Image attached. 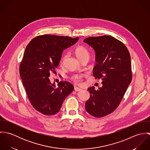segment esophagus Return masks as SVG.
<instances>
[{"label":"esophagus","instance_id":"1","mask_svg":"<svg viewBox=\"0 0 150 150\" xmlns=\"http://www.w3.org/2000/svg\"><path fill=\"white\" fill-rule=\"evenodd\" d=\"M74 89L75 91H77V92H79V91H81V89L80 88H78V87H74Z\"/></svg>","mask_w":150,"mask_h":150}]
</instances>
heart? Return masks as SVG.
Here are the masks:
<instances>
[{"mask_svg": "<svg viewBox=\"0 0 150 150\" xmlns=\"http://www.w3.org/2000/svg\"><path fill=\"white\" fill-rule=\"evenodd\" d=\"M75 54L77 57V58L81 61L85 58H89L90 53L89 51L84 47V46H79L76 48L75 50ZM67 58V55H64L61 59V64H63L64 63L66 58ZM82 78V76L80 74H74L72 76L71 79L76 82H79Z\"/></svg>", "mask_w": 150, "mask_h": 150, "instance_id": "1", "label": "heart"}]
</instances>
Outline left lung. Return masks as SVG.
<instances>
[{
  "mask_svg": "<svg viewBox=\"0 0 150 150\" xmlns=\"http://www.w3.org/2000/svg\"><path fill=\"white\" fill-rule=\"evenodd\" d=\"M84 42L96 53L93 75L103 81V86L97 91L94 86L88 89L91 95L86 110L90 115L100 118L118 107L131 83L130 56L125 44L110 36L89 37Z\"/></svg>",
  "mask_w": 150,
  "mask_h": 150,
  "instance_id": "obj_1",
  "label": "left lung"
}]
</instances>
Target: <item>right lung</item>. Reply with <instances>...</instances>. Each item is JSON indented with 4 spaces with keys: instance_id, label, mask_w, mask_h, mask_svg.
Wrapping results in <instances>:
<instances>
[{
    "instance_id": "obj_1",
    "label": "right lung",
    "mask_w": 150,
    "mask_h": 150,
    "mask_svg": "<svg viewBox=\"0 0 150 150\" xmlns=\"http://www.w3.org/2000/svg\"><path fill=\"white\" fill-rule=\"evenodd\" d=\"M79 37L45 35L32 39L26 47L20 67V74L32 106L45 115L61 109L65 98L73 91L69 82L60 81L56 88L49 79L55 72L64 49L74 44Z\"/></svg>"
}]
</instances>
